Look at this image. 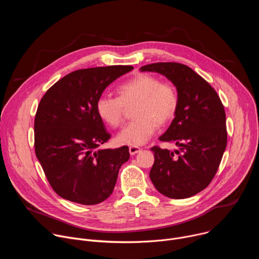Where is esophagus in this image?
I'll return each instance as SVG.
<instances>
[{"label":"esophagus","instance_id":"34e87169","mask_svg":"<svg viewBox=\"0 0 259 259\" xmlns=\"http://www.w3.org/2000/svg\"><path fill=\"white\" fill-rule=\"evenodd\" d=\"M139 152H140V147H138V146H130L129 147V153L131 156H134Z\"/></svg>","mask_w":259,"mask_h":259}]
</instances>
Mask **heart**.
Segmentation results:
<instances>
[{"mask_svg":"<svg viewBox=\"0 0 259 259\" xmlns=\"http://www.w3.org/2000/svg\"><path fill=\"white\" fill-rule=\"evenodd\" d=\"M120 97L103 94L96 101V110L101 120L112 127H118L125 112V105L133 106L135 119L117 135L121 144L138 146L153 136L158 125L169 123L176 115L178 94L170 83L161 82L158 77L141 73L118 88Z\"/></svg>","mask_w":259,"mask_h":259,"instance_id":"b5f03b06","label":"heart"}]
</instances>
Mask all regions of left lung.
Returning <instances> with one entry per match:
<instances>
[{
    "mask_svg": "<svg viewBox=\"0 0 259 259\" xmlns=\"http://www.w3.org/2000/svg\"><path fill=\"white\" fill-rule=\"evenodd\" d=\"M140 70L165 76L178 94L176 115L159 138L174 142L178 150L152 147L155 163L151 180L158 192L168 198L195 196L209 186L226 151L224 105L209 83L187 65L158 62L141 66Z\"/></svg>",
    "mask_w": 259,
    "mask_h": 259,
    "instance_id": "obj_1",
    "label": "left lung"
}]
</instances>
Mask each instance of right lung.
I'll use <instances>...</instances> for the list:
<instances>
[{"mask_svg":"<svg viewBox=\"0 0 259 259\" xmlns=\"http://www.w3.org/2000/svg\"><path fill=\"white\" fill-rule=\"evenodd\" d=\"M131 65L72 71L43 96L34 118V151L52 189L61 198L95 205L112 195L128 146L98 149L110 138L96 110L104 89Z\"/></svg>","mask_w":259,"mask_h":259,"instance_id":"1","label":"right lung"}]
</instances>
